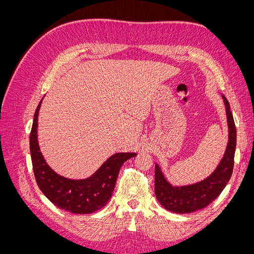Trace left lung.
I'll use <instances>...</instances> for the list:
<instances>
[{
    "mask_svg": "<svg viewBox=\"0 0 254 254\" xmlns=\"http://www.w3.org/2000/svg\"><path fill=\"white\" fill-rule=\"evenodd\" d=\"M229 140L221 161L205 179L190 186L175 187L168 182L158 164L155 168V193L160 204L174 213H191L201 210L216 199L229 182L233 172L236 148V128L228 99L224 96Z\"/></svg>",
    "mask_w": 254,
    "mask_h": 254,
    "instance_id": "1",
    "label": "left lung"
}]
</instances>
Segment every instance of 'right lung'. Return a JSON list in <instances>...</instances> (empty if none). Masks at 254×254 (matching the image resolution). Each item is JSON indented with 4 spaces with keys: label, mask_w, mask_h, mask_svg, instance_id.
<instances>
[{
    "label": "right lung",
    "mask_w": 254,
    "mask_h": 254,
    "mask_svg": "<svg viewBox=\"0 0 254 254\" xmlns=\"http://www.w3.org/2000/svg\"><path fill=\"white\" fill-rule=\"evenodd\" d=\"M42 99L35 111L29 135L30 157L38 187L45 197L61 210L74 214H90L102 209L112 196L122 165L128 159L135 157L136 153H114L86 179H68L58 175L47 163L38 143V115Z\"/></svg>",
    "instance_id": "1"
}]
</instances>
